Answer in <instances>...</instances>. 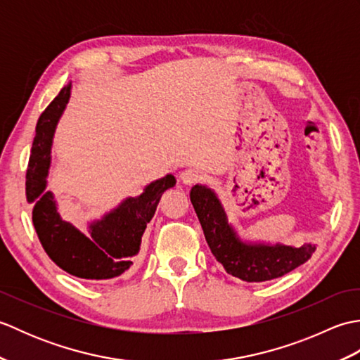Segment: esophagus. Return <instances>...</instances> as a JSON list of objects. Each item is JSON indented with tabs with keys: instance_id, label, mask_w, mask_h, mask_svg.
<instances>
[{
	"instance_id": "1",
	"label": "esophagus",
	"mask_w": 360,
	"mask_h": 360,
	"mask_svg": "<svg viewBox=\"0 0 360 360\" xmlns=\"http://www.w3.org/2000/svg\"><path fill=\"white\" fill-rule=\"evenodd\" d=\"M179 178L182 181V184L192 186V184H196V182H200L202 179V174L198 170H195V168H187V170L181 173Z\"/></svg>"
}]
</instances>
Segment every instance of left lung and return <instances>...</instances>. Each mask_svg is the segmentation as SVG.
<instances>
[{"instance_id":"1","label":"left lung","mask_w":360,"mask_h":360,"mask_svg":"<svg viewBox=\"0 0 360 360\" xmlns=\"http://www.w3.org/2000/svg\"><path fill=\"white\" fill-rule=\"evenodd\" d=\"M190 201L212 254L224 266L227 274L243 281L258 283L283 277L307 263L314 254L316 246L311 243L294 248L281 243L243 240L238 231L229 223L217 192L207 186H193Z\"/></svg>"}]
</instances>
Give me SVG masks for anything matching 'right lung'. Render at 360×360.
I'll return each instance as SVG.
<instances>
[{"instance_id":"obj_1","label":"right lung","mask_w":360,"mask_h":360,"mask_svg":"<svg viewBox=\"0 0 360 360\" xmlns=\"http://www.w3.org/2000/svg\"><path fill=\"white\" fill-rule=\"evenodd\" d=\"M71 83L60 91L37 122L26 173L27 202L34 205L32 221L46 254L74 277L110 280L124 274L139 254L142 235L165 190L176 186L165 174L145 186L139 196H128L101 218L91 219L88 233L79 231L58 213L56 196L48 192L51 151L60 117L71 97Z\"/></svg>"}]
</instances>
